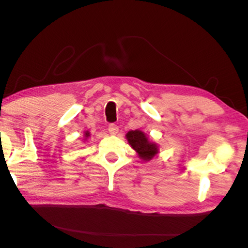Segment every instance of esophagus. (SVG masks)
Returning <instances> with one entry per match:
<instances>
[{
    "instance_id": "esophagus-1",
    "label": "esophagus",
    "mask_w": 248,
    "mask_h": 248,
    "mask_svg": "<svg viewBox=\"0 0 248 248\" xmlns=\"http://www.w3.org/2000/svg\"><path fill=\"white\" fill-rule=\"evenodd\" d=\"M108 131H109V133L110 134H112V136H115V134H117L118 132H119V128H118V126L116 125V124H109V126H108Z\"/></svg>"
}]
</instances>
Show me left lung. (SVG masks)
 I'll use <instances>...</instances> for the list:
<instances>
[{
	"instance_id": "1",
	"label": "left lung",
	"mask_w": 248,
	"mask_h": 248,
	"mask_svg": "<svg viewBox=\"0 0 248 248\" xmlns=\"http://www.w3.org/2000/svg\"><path fill=\"white\" fill-rule=\"evenodd\" d=\"M126 139L140 158L144 161L151 160L158 153V146L150 141L146 134L139 129L127 132Z\"/></svg>"
}]
</instances>
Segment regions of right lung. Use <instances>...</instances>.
Returning <instances> with one entry per match:
<instances>
[{"mask_svg":"<svg viewBox=\"0 0 248 248\" xmlns=\"http://www.w3.org/2000/svg\"><path fill=\"white\" fill-rule=\"evenodd\" d=\"M89 137H90V132H89V131H86V132H85V140H84V141L87 140V139H88Z\"/></svg>","mask_w":248,"mask_h":248,"instance_id":"obj_1","label":"right lung"}]
</instances>
